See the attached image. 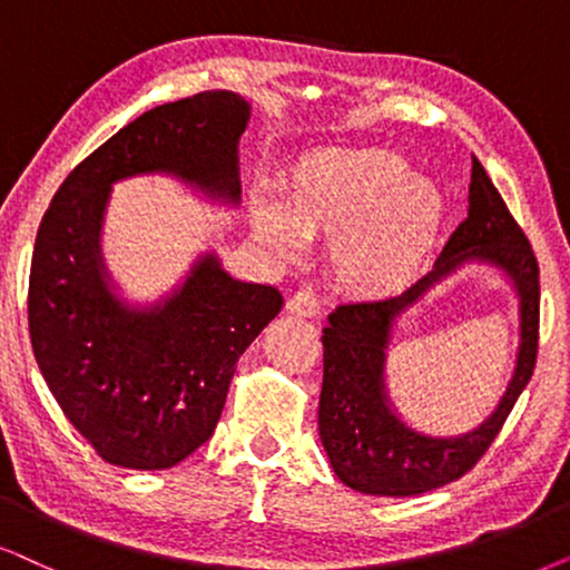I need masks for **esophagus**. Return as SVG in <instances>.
<instances>
[{
    "instance_id": "esophagus-1",
    "label": "esophagus",
    "mask_w": 570,
    "mask_h": 570,
    "mask_svg": "<svg viewBox=\"0 0 570 570\" xmlns=\"http://www.w3.org/2000/svg\"><path fill=\"white\" fill-rule=\"evenodd\" d=\"M286 307H289V313L297 317H315L321 313V299H317V294L313 289H299L292 294Z\"/></svg>"
}]
</instances>
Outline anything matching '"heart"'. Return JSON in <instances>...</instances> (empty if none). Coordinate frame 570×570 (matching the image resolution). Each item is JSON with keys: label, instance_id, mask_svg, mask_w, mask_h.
I'll list each match as a JSON object with an SVG mask.
<instances>
[{"label": "heart", "instance_id": "b5f03b06", "mask_svg": "<svg viewBox=\"0 0 570 570\" xmlns=\"http://www.w3.org/2000/svg\"><path fill=\"white\" fill-rule=\"evenodd\" d=\"M255 232L281 255L305 239L333 242L338 284L356 297L404 292L435 245L443 197L430 179L409 174L377 148H323L294 166L281 203L257 197Z\"/></svg>", "mask_w": 570, "mask_h": 570}]
</instances>
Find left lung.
I'll use <instances>...</instances> for the list:
<instances>
[{
    "mask_svg": "<svg viewBox=\"0 0 570 570\" xmlns=\"http://www.w3.org/2000/svg\"><path fill=\"white\" fill-rule=\"evenodd\" d=\"M472 256L495 262L514 278L522 297V346L514 381L499 412L461 439H430L406 429L390 412L382 389L384 346L395 315L456 264ZM540 346V265L527 234L498 187L472 156L469 216L451 234L435 268L404 294L348 302L323 328V391L317 428L336 476L356 492L406 498L443 488L472 472L532 381Z\"/></svg>",
    "mask_w": 570,
    "mask_h": 570,
    "instance_id": "obj_1",
    "label": "left lung"
}]
</instances>
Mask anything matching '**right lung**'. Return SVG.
Wrapping results in <instances>:
<instances>
[{
	"instance_id": "1",
	"label": "right lung",
	"mask_w": 570,
	"mask_h": 570,
	"mask_svg": "<svg viewBox=\"0 0 570 570\" xmlns=\"http://www.w3.org/2000/svg\"><path fill=\"white\" fill-rule=\"evenodd\" d=\"M249 106L206 90L156 106L75 166L38 226L28 331L51 396L114 466L169 469L214 435L245 348L284 297L242 284L214 255L164 307L135 313L106 289L98 229L109 185L174 171L237 200V142Z\"/></svg>"
}]
</instances>
